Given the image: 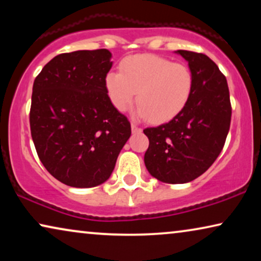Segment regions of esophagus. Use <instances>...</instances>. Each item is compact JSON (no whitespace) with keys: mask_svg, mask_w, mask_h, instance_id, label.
<instances>
[{"mask_svg":"<svg viewBox=\"0 0 261 261\" xmlns=\"http://www.w3.org/2000/svg\"><path fill=\"white\" fill-rule=\"evenodd\" d=\"M132 132H133V133H140L141 128L138 127L135 123H132Z\"/></svg>","mask_w":261,"mask_h":261,"instance_id":"obj_1","label":"esophagus"}]
</instances>
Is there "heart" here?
I'll use <instances>...</instances> for the list:
<instances>
[{
	"mask_svg": "<svg viewBox=\"0 0 261 261\" xmlns=\"http://www.w3.org/2000/svg\"><path fill=\"white\" fill-rule=\"evenodd\" d=\"M106 88L110 102L124 112L137 92V115L153 123L172 120L187 107L194 89L189 66L154 55L128 57L121 63L120 73L109 72Z\"/></svg>",
	"mask_w": 261,
	"mask_h": 261,
	"instance_id": "heart-1",
	"label": "heart"
}]
</instances>
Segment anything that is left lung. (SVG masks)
I'll return each mask as SVG.
<instances>
[{"label":"left lung","mask_w":261,"mask_h":261,"mask_svg":"<svg viewBox=\"0 0 261 261\" xmlns=\"http://www.w3.org/2000/svg\"><path fill=\"white\" fill-rule=\"evenodd\" d=\"M189 63L194 89L188 105L170 122L144 129L149 145L145 165L164 183H188L213 165L230 127L231 106L224 74L208 56L178 49Z\"/></svg>","instance_id":"1"}]
</instances>
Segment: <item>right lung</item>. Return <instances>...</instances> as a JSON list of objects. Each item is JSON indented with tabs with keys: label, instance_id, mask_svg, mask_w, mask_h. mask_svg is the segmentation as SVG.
Segmentation results:
<instances>
[{
	"label": "right lung",
	"instance_id": "add662e5",
	"mask_svg": "<svg viewBox=\"0 0 261 261\" xmlns=\"http://www.w3.org/2000/svg\"><path fill=\"white\" fill-rule=\"evenodd\" d=\"M110 58L106 48L62 53L34 80L32 139L45 169L69 187L105 183L130 137L129 121L107 92Z\"/></svg>",
	"mask_w": 261,
	"mask_h": 261
}]
</instances>
